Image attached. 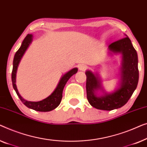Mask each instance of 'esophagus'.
Listing matches in <instances>:
<instances>
[{
  "label": "esophagus",
  "instance_id": "34e87169",
  "mask_svg": "<svg viewBox=\"0 0 147 147\" xmlns=\"http://www.w3.org/2000/svg\"><path fill=\"white\" fill-rule=\"evenodd\" d=\"M78 69H79L80 71H84L87 69V66H86L85 65H80L78 66Z\"/></svg>",
  "mask_w": 147,
  "mask_h": 147
}]
</instances>
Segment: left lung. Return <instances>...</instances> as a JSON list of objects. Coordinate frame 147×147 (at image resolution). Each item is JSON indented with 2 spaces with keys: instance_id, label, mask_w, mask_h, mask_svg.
<instances>
[{
  "instance_id": "8db88e82",
  "label": "left lung",
  "mask_w": 147,
  "mask_h": 147,
  "mask_svg": "<svg viewBox=\"0 0 147 147\" xmlns=\"http://www.w3.org/2000/svg\"><path fill=\"white\" fill-rule=\"evenodd\" d=\"M109 49L114 53L123 55L122 82L119 89L111 94L98 97L94 91L100 88V81L93 73L86 72V96L88 102L94 108L100 110L112 111L121 108L128 102L137 86L138 82V56L130 38L127 37L111 43Z\"/></svg>"
}]
</instances>
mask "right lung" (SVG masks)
Wrapping results in <instances>:
<instances>
[{
  "instance_id": "1",
  "label": "right lung",
  "mask_w": 147,
  "mask_h": 147,
  "mask_svg": "<svg viewBox=\"0 0 147 147\" xmlns=\"http://www.w3.org/2000/svg\"><path fill=\"white\" fill-rule=\"evenodd\" d=\"M32 34H28L24 38L23 42L22 43L21 47H20L19 49L16 51L14 55V60H13V68H12V86H13L14 89L17 94L18 96L19 97L20 100L22 101V103L27 107L28 108H30L33 110L36 111H40V112H48V111H53V109L57 108V107L60 105L61 102L62 97H63V88L65 87V84L70 78L72 76L76 73L78 69L76 68L72 69L67 73H66L63 77L61 78V80H60L59 84H58L57 87L56 88L52 94L50 96L47 97L44 100L38 101V102H31V101H28L24 100L22 97L20 96L18 93L17 88H16V86L15 84L16 82V70H17V67L18 65V63L21 59L22 55H24V52H25L26 49L29 46L30 43L32 41Z\"/></svg>"
}]
</instances>
